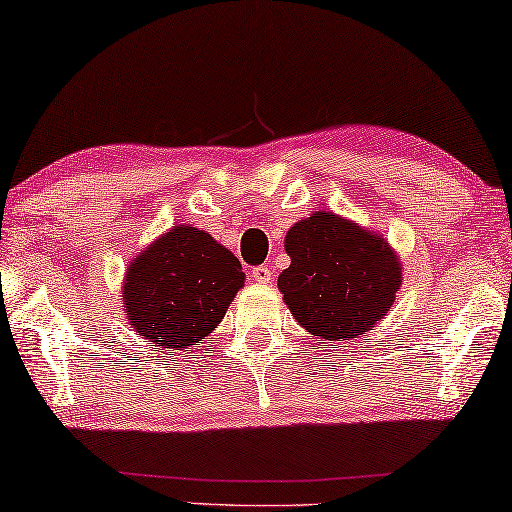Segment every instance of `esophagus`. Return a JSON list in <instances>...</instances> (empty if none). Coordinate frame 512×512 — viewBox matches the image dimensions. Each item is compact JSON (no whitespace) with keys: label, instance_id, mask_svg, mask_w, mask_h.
I'll list each match as a JSON object with an SVG mask.
<instances>
[{"label":"esophagus","instance_id":"34e87169","mask_svg":"<svg viewBox=\"0 0 512 512\" xmlns=\"http://www.w3.org/2000/svg\"><path fill=\"white\" fill-rule=\"evenodd\" d=\"M250 276H253V280L259 282V285H266V282L271 280V269H269V266L259 264V266H253V271H250Z\"/></svg>","mask_w":512,"mask_h":512}]
</instances>
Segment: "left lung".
I'll list each match as a JSON object with an SVG mask.
<instances>
[{
	"label": "left lung",
	"mask_w": 512,
	"mask_h": 512,
	"mask_svg": "<svg viewBox=\"0 0 512 512\" xmlns=\"http://www.w3.org/2000/svg\"><path fill=\"white\" fill-rule=\"evenodd\" d=\"M278 289L296 322L326 340L358 338L386 315L402 273L391 246L352 220L315 211L285 236Z\"/></svg>",
	"instance_id": "obj_1"
}]
</instances>
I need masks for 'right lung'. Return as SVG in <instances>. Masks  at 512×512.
<instances>
[{"label": "right lung", "mask_w": 512, "mask_h": 512, "mask_svg": "<svg viewBox=\"0 0 512 512\" xmlns=\"http://www.w3.org/2000/svg\"><path fill=\"white\" fill-rule=\"evenodd\" d=\"M243 278L239 259L211 234L179 225L128 266L124 308L151 345L188 349L220 324Z\"/></svg>", "instance_id": "1"}]
</instances>
